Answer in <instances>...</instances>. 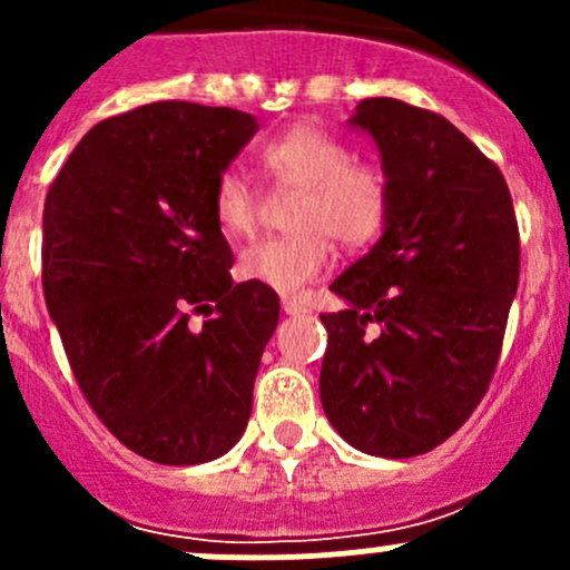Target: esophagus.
<instances>
[{"label": "esophagus", "instance_id": "esophagus-1", "mask_svg": "<svg viewBox=\"0 0 570 570\" xmlns=\"http://www.w3.org/2000/svg\"><path fill=\"white\" fill-rule=\"evenodd\" d=\"M281 308H284V314H289V317H297V314H306V312H308L306 303L289 301V297H286V301L281 303Z\"/></svg>", "mask_w": 570, "mask_h": 570}]
</instances>
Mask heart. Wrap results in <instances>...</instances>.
<instances>
[{
  "mask_svg": "<svg viewBox=\"0 0 570 570\" xmlns=\"http://www.w3.org/2000/svg\"><path fill=\"white\" fill-rule=\"evenodd\" d=\"M275 189L297 195L292 237L267 239L239 253V275L281 295H297L317 281L333 258V239L344 248H364L389 217V181L381 168L355 163L353 148L317 126H295L258 154ZM212 212L232 239L250 237L262 220V198L250 178L226 170L215 184Z\"/></svg>",
  "mask_w": 570,
  "mask_h": 570,
  "instance_id": "obj_1",
  "label": "heart"
}]
</instances>
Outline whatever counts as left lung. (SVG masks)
Returning a JSON list of instances; mask_svg holds the SVG:
<instances>
[{"label":"left lung","mask_w":570,"mask_h":570,"mask_svg":"<svg viewBox=\"0 0 570 570\" xmlns=\"http://www.w3.org/2000/svg\"><path fill=\"white\" fill-rule=\"evenodd\" d=\"M381 151V239L331 284L320 400L355 450L444 444L488 392L519 289V226L497 165L441 115L364 99L347 120Z\"/></svg>","instance_id":"obj_1"}]
</instances>
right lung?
<instances>
[{"mask_svg": "<svg viewBox=\"0 0 570 570\" xmlns=\"http://www.w3.org/2000/svg\"><path fill=\"white\" fill-rule=\"evenodd\" d=\"M256 131L232 107H137L96 124L46 195V306L85 400L146 461L209 463L248 428L281 303L232 281L212 195Z\"/></svg>", "mask_w": 570, "mask_h": 570, "instance_id": "right-lung-1", "label": "right lung"}]
</instances>
